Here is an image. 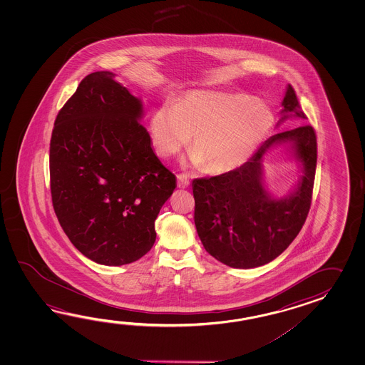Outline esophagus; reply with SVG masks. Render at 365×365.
Segmentation results:
<instances>
[{
  "label": "esophagus",
  "mask_w": 365,
  "mask_h": 365,
  "mask_svg": "<svg viewBox=\"0 0 365 365\" xmlns=\"http://www.w3.org/2000/svg\"><path fill=\"white\" fill-rule=\"evenodd\" d=\"M189 180L186 179V176H184V175H178V186L179 187H182V189H185V187H187L189 186Z\"/></svg>",
  "instance_id": "obj_1"
}]
</instances>
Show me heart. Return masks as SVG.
I'll use <instances>...</instances> for the list:
<instances>
[{
  "mask_svg": "<svg viewBox=\"0 0 365 365\" xmlns=\"http://www.w3.org/2000/svg\"><path fill=\"white\" fill-rule=\"evenodd\" d=\"M274 125L270 108L247 95L194 91L175 108L163 106L151 117V137L162 158L179 154L192 140L195 167L227 173L247 163Z\"/></svg>",
  "mask_w": 365,
  "mask_h": 365,
  "instance_id": "b5f03b06",
  "label": "heart"
}]
</instances>
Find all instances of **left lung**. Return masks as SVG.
Instances as JSON below:
<instances>
[{"label": "left lung", "mask_w": 365, "mask_h": 365, "mask_svg": "<svg viewBox=\"0 0 365 365\" xmlns=\"http://www.w3.org/2000/svg\"><path fill=\"white\" fill-rule=\"evenodd\" d=\"M282 106L283 113L307 118L291 85ZM282 141L294 145L304 176L294 194L274 200L264 189L260 163L267 150ZM316 165V132L303 125L274 134L249 162L233 171L194 179V223L207 253L236 269L262 266L283 253L308 217Z\"/></svg>", "instance_id": "8db88e82"}]
</instances>
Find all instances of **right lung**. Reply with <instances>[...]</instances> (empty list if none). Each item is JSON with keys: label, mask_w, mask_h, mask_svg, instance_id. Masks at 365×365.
Returning a JSON list of instances; mask_svg holds the SVG:
<instances>
[{"label": "right lung", "mask_w": 365, "mask_h": 365, "mask_svg": "<svg viewBox=\"0 0 365 365\" xmlns=\"http://www.w3.org/2000/svg\"><path fill=\"white\" fill-rule=\"evenodd\" d=\"M110 71H95L56 117L51 195L71 244L95 262L132 264L155 242V219L176 176L151 148L142 104Z\"/></svg>", "instance_id": "obj_1"}]
</instances>
